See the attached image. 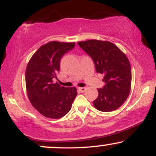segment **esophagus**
<instances>
[{
  "instance_id": "esophagus-1",
  "label": "esophagus",
  "mask_w": 156,
  "mask_h": 156,
  "mask_svg": "<svg viewBox=\"0 0 156 156\" xmlns=\"http://www.w3.org/2000/svg\"><path fill=\"white\" fill-rule=\"evenodd\" d=\"M78 90L80 91L81 92H84L86 91L85 87H78Z\"/></svg>"
}]
</instances>
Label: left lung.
I'll return each mask as SVG.
<instances>
[{
    "label": "left lung",
    "mask_w": 156,
    "mask_h": 156,
    "mask_svg": "<svg viewBox=\"0 0 156 156\" xmlns=\"http://www.w3.org/2000/svg\"><path fill=\"white\" fill-rule=\"evenodd\" d=\"M78 45L94 61L97 73L104 75L103 89H98L94 108L103 112L119 108L126 101L131 87V67L126 55L108 41L78 42Z\"/></svg>",
    "instance_id": "1"
}]
</instances>
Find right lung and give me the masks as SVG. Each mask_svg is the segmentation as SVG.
I'll return each instance as SVG.
<instances>
[{
	"instance_id": "right-lung-1",
	"label": "right lung",
	"mask_w": 156,
	"mask_h": 156,
	"mask_svg": "<svg viewBox=\"0 0 156 156\" xmlns=\"http://www.w3.org/2000/svg\"><path fill=\"white\" fill-rule=\"evenodd\" d=\"M75 42L51 41L41 46L31 56L26 69L27 94L31 105L47 118L59 119L70 110L78 94L76 87L54 83L64 53L74 48Z\"/></svg>"
}]
</instances>
